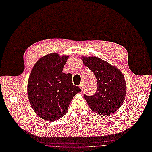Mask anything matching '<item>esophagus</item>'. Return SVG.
Wrapping results in <instances>:
<instances>
[{"label": "esophagus", "mask_w": 152, "mask_h": 152, "mask_svg": "<svg viewBox=\"0 0 152 152\" xmlns=\"http://www.w3.org/2000/svg\"><path fill=\"white\" fill-rule=\"evenodd\" d=\"M79 87L80 88V89L82 90V91H83V90H84V88H85V85H84V83H83V82H82L81 83H80V85H79Z\"/></svg>", "instance_id": "34e87169"}]
</instances>
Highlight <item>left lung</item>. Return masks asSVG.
<instances>
[{
    "label": "left lung",
    "instance_id": "left-lung-1",
    "mask_svg": "<svg viewBox=\"0 0 152 152\" xmlns=\"http://www.w3.org/2000/svg\"><path fill=\"white\" fill-rule=\"evenodd\" d=\"M86 67L94 73L97 79V91L91 96L84 98L91 109L100 115H108L117 111L125 100L126 86L121 70L101 58L82 56Z\"/></svg>",
    "mask_w": 152,
    "mask_h": 152
}]
</instances>
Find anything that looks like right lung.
<instances>
[{"mask_svg":"<svg viewBox=\"0 0 152 152\" xmlns=\"http://www.w3.org/2000/svg\"><path fill=\"white\" fill-rule=\"evenodd\" d=\"M69 56L50 53L34 65L27 83L31 106L41 119L54 121L68 111L74 96L81 90L72 83V75L62 72Z\"/></svg>","mask_w":152,"mask_h":152,"instance_id":"obj_1","label":"right lung"}]
</instances>
